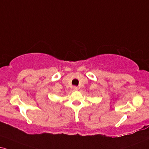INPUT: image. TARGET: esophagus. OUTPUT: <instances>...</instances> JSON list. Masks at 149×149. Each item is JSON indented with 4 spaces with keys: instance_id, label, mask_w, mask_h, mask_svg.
<instances>
[{
    "instance_id": "esophagus-1",
    "label": "esophagus",
    "mask_w": 149,
    "mask_h": 149,
    "mask_svg": "<svg viewBox=\"0 0 149 149\" xmlns=\"http://www.w3.org/2000/svg\"><path fill=\"white\" fill-rule=\"evenodd\" d=\"M78 88H79L78 86H73V90H74V91H78Z\"/></svg>"
}]
</instances>
